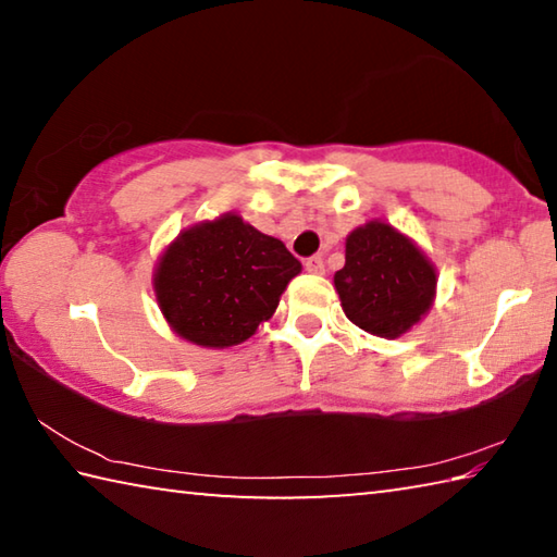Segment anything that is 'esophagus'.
Segmentation results:
<instances>
[{"instance_id":"34e87169","label":"esophagus","mask_w":557,"mask_h":557,"mask_svg":"<svg viewBox=\"0 0 557 557\" xmlns=\"http://www.w3.org/2000/svg\"><path fill=\"white\" fill-rule=\"evenodd\" d=\"M307 272H312V275H324V258L322 256H312L305 262Z\"/></svg>"}]
</instances>
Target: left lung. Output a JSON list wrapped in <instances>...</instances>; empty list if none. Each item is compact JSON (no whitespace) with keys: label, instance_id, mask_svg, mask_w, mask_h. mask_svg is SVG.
Masks as SVG:
<instances>
[{"label":"left lung","instance_id":"1","mask_svg":"<svg viewBox=\"0 0 557 557\" xmlns=\"http://www.w3.org/2000/svg\"><path fill=\"white\" fill-rule=\"evenodd\" d=\"M351 322L381 338H398L420 324L437 295V270L422 248L385 221L346 235V262L334 275Z\"/></svg>","mask_w":557,"mask_h":557}]
</instances>
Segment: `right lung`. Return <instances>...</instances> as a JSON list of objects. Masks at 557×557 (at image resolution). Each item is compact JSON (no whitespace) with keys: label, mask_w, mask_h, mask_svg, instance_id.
Returning <instances> with one entry per match:
<instances>
[{"label":"right lung","mask_w":557,"mask_h":557,"mask_svg":"<svg viewBox=\"0 0 557 557\" xmlns=\"http://www.w3.org/2000/svg\"><path fill=\"white\" fill-rule=\"evenodd\" d=\"M301 272L285 243L238 213L184 228L157 260L152 287L172 332L201 348L248 342Z\"/></svg>","instance_id":"1"}]
</instances>
